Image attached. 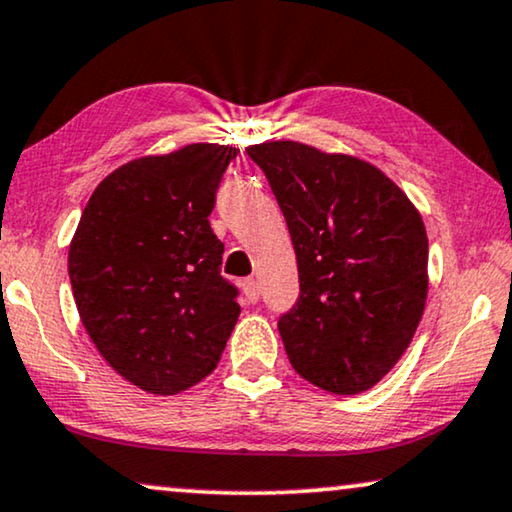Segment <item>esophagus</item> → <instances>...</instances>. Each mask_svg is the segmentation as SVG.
I'll use <instances>...</instances> for the list:
<instances>
[{
  "label": "esophagus",
  "mask_w": 512,
  "mask_h": 512,
  "mask_svg": "<svg viewBox=\"0 0 512 512\" xmlns=\"http://www.w3.org/2000/svg\"><path fill=\"white\" fill-rule=\"evenodd\" d=\"M241 285H243L245 297H248V302L255 304L257 299H260V285H257L255 278H245V281H243Z\"/></svg>",
  "instance_id": "1"
}]
</instances>
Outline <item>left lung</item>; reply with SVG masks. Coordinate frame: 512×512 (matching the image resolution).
Segmentation results:
<instances>
[{
  "label": "left lung",
  "mask_w": 512,
  "mask_h": 512,
  "mask_svg": "<svg viewBox=\"0 0 512 512\" xmlns=\"http://www.w3.org/2000/svg\"><path fill=\"white\" fill-rule=\"evenodd\" d=\"M297 255L299 299L278 318L299 377L356 395L410 346L428 295V236L403 189L372 163L302 142L250 145Z\"/></svg>",
  "instance_id": "8db88e82"
}]
</instances>
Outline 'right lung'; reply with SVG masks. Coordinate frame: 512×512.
<instances>
[{
  "mask_svg": "<svg viewBox=\"0 0 512 512\" xmlns=\"http://www.w3.org/2000/svg\"><path fill=\"white\" fill-rule=\"evenodd\" d=\"M238 149L196 142L109 173L81 213L67 271L100 356L147 393L173 395L220 363L238 313L208 215Z\"/></svg>",
  "mask_w": 512,
  "mask_h": 512,
  "instance_id": "1",
  "label": "right lung"
}]
</instances>
